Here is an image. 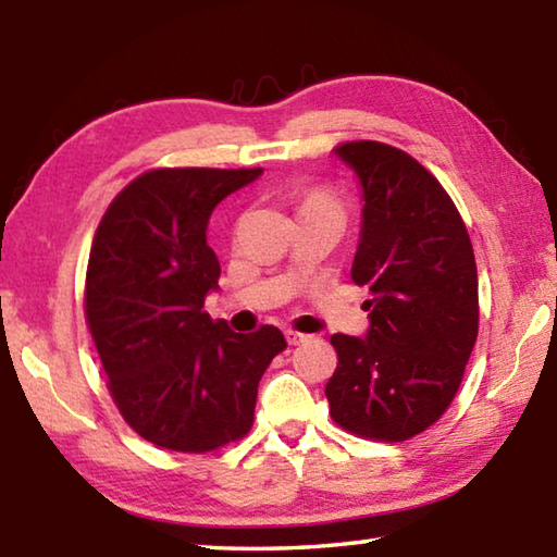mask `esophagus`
Segmentation results:
<instances>
[{"mask_svg": "<svg viewBox=\"0 0 557 557\" xmlns=\"http://www.w3.org/2000/svg\"><path fill=\"white\" fill-rule=\"evenodd\" d=\"M285 336H287V344L289 346H299V344H305L307 342V334H299V332H292V329H287L285 332Z\"/></svg>", "mask_w": 557, "mask_h": 557, "instance_id": "obj_1", "label": "esophagus"}]
</instances>
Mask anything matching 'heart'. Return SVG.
<instances>
[{"mask_svg": "<svg viewBox=\"0 0 557 557\" xmlns=\"http://www.w3.org/2000/svg\"><path fill=\"white\" fill-rule=\"evenodd\" d=\"M299 211H338V206H336V201L329 194L314 191V194L307 196Z\"/></svg>", "mask_w": 557, "mask_h": 557, "instance_id": "1", "label": "heart"}]
</instances>
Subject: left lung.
Wrapping results in <instances>:
<instances>
[{
  "instance_id": "obj_1",
  "label": "left lung",
  "mask_w": 557,
  "mask_h": 557,
  "mask_svg": "<svg viewBox=\"0 0 557 557\" xmlns=\"http://www.w3.org/2000/svg\"><path fill=\"white\" fill-rule=\"evenodd\" d=\"M361 186L351 280L369 287L363 336L334 334L332 418L354 435L403 442L449 408L476 342L479 282L469 233L445 188L403 149H334Z\"/></svg>"
}]
</instances>
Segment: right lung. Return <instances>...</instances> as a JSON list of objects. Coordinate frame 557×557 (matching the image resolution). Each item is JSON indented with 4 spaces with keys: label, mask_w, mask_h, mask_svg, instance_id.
Returning <instances> with one entry per match:
<instances>
[{
    "label": "right lung",
    "mask_w": 557,
    "mask_h": 557,
    "mask_svg": "<svg viewBox=\"0 0 557 557\" xmlns=\"http://www.w3.org/2000/svg\"><path fill=\"white\" fill-rule=\"evenodd\" d=\"M262 169H154L110 203L90 248L86 314L112 400L139 437L211 451L252 425L275 326L235 334L203 301L221 265L206 243L215 206Z\"/></svg>",
    "instance_id": "obj_1"
}]
</instances>
